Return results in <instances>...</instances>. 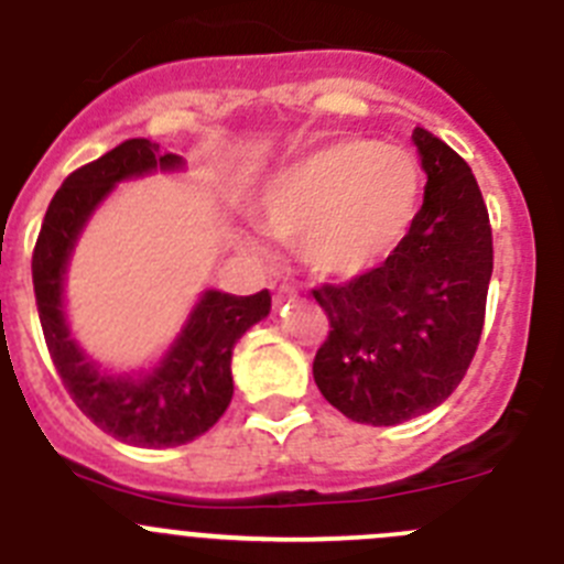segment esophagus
Segmentation results:
<instances>
[{
	"instance_id": "1",
	"label": "esophagus",
	"mask_w": 564,
	"mask_h": 564,
	"mask_svg": "<svg viewBox=\"0 0 564 564\" xmlns=\"http://www.w3.org/2000/svg\"><path fill=\"white\" fill-rule=\"evenodd\" d=\"M296 296V291H293L291 285H279L276 296H273V305H282V302H288V299Z\"/></svg>"
}]
</instances>
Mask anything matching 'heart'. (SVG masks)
<instances>
[{
	"mask_svg": "<svg viewBox=\"0 0 564 564\" xmlns=\"http://www.w3.org/2000/svg\"><path fill=\"white\" fill-rule=\"evenodd\" d=\"M412 154L372 141H336L279 174L259 206V226L302 246L313 271L352 276L401 242L417 208Z\"/></svg>",
	"mask_w": 564,
	"mask_h": 564,
	"instance_id": "obj_1",
	"label": "heart"
}]
</instances>
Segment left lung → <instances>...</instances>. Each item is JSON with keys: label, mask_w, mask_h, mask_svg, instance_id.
I'll return each instance as SVG.
<instances>
[{"label": "left lung", "mask_w": 564, "mask_h": 564, "mask_svg": "<svg viewBox=\"0 0 564 564\" xmlns=\"http://www.w3.org/2000/svg\"><path fill=\"white\" fill-rule=\"evenodd\" d=\"M423 206L381 265L313 288L330 333L313 378L338 412L395 426L441 406L466 376L486 322L495 268L491 223L460 154L415 129Z\"/></svg>", "instance_id": "obj_1"}]
</instances>
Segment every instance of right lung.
Wrapping results in <instances>:
<instances>
[{"instance_id":"right-lung-1","label":"right lung","mask_w":564,"mask_h":564,"mask_svg":"<svg viewBox=\"0 0 564 564\" xmlns=\"http://www.w3.org/2000/svg\"><path fill=\"white\" fill-rule=\"evenodd\" d=\"M181 154L132 138L98 161L67 174L50 200L33 248V291L39 322L64 390L98 430L132 446L166 449L200 437L220 421L234 395L231 352L239 336L271 311V293L251 296L206 291L172 350L143 378L107 376L84 358L69 336L62 307L67 259L78 234L115 183L163 169H181Z\"/></svg>"}]
</instances>
